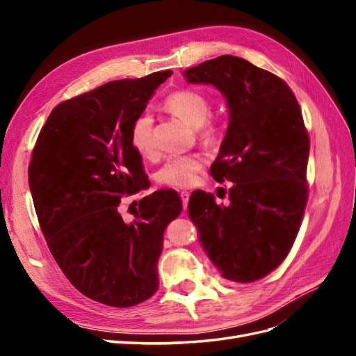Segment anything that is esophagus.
<instances>
[{
  "instance_id": "34e87169",
  "label": "esophagus",
  "mask_w": 356,
  "mask_h": 356,
  "mask_svg": "<svg viewBox=\"0 0 356 356\" xmlns=\"http://www.w3.org/2000/svg\"><path fill=\"white\" fill-rule=\"evenodd\" d=\"M181 199H182V204H184V208H187L188 200H190V191H181Z\"/></svg>"
}]
</instances>
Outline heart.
Segmentation results:
<instances>
[{
    "label": "heart",
    "instance_id": "1",
    "mask_svg": "<svg viewBox=\"0 0 356 356\" xmlns=\"http://www.w3.org/2000/svg\"><path fill=\"white\" fill-rule=\"evenodd\" d=\"M166 108L184 118L193 126H197L199 132L207 141H215L221 135V124L209 117L211 101L207 93L196 89H179L172 92L166 101ZM153 117L149 113L139 114L131 129V141L136 152L144 156H152L156 152V139L153 134ZM200 154L172 156L160 168L157 179L161 184L170 187L186 188L195 184L199 172L203 168Z\"/></svg>",
    "mask_w": 356,
    "mask_h": 356
}]
</instances>
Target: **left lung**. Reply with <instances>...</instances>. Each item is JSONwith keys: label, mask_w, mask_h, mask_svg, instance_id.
Segmentation results:
<instances>
[{"label": "left lung", "mask_w": 356, "mask_h": 356, "mask_svg": "<svg viewBox=\"0 0 356 356\" xmlns=\"http://www.w3.org/2000/svg\"><path fill=\"white\" fill-rule=\"evenodd\" d=\"M184 75L227 99L229 127L211 175L233 182L227 204L193 191L188 215L225 279L258 281L286 258L307 203L310 143L300 105L282 79L238 56H218Z\"/></svg>", "instance_id": "left-lung-1"}]
</instances>
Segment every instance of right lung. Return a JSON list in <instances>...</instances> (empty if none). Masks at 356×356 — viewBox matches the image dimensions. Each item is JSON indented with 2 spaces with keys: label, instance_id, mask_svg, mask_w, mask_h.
<instances>
[{
  "label": "right lung",
  "instance_id": "add662e5",
  "mask_svg": "<svg viewBox=\"0 0 356 356\" xmlns=\"http://www.w3.org/2000/svg\"><path fill=\"white\" fill-rule=\"evenodd\" d=\"M170 74L110 81L60 102L32 149L28 181L49 250L81 294L106 306L131 307L159 289L163 233L182 211L175 190L139 200L131 222L118 207L149 187L131 129Z\"/></svg>",
  "mask_w": 356,
  "mask_h": 356
}]
</instances>
